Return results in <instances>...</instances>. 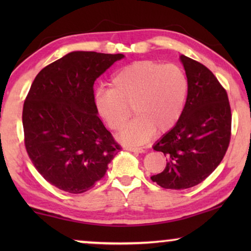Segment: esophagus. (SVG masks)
Segmentation results:
<instances>
[{
	"instance_id": "34e87169",
	"label": "esophagus",
	"mask_w": 251,
	"mask_h": 251,
	"mask_svg": "<svg viewBox=\"0 0 251 251\" xmlns=\"http://www.w3.org/2000/svg\"><path fill=\"white\" fill-rule=\"evenodd\" d=\"M126 151H130V152H135V153H144L145 151L143 149H137V147H126Z\"/></svg>"
}]
</instances>
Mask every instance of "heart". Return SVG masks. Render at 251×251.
Wrapping results in <instances>:
<instances>
[{"label":"heart","instance_id":"obj_1","mask_svg":"<svg viewBox=\"0 0 251 251\" xmlns=\"http://www.w3.org/2000/svg\"><path fill=\"white\" fill-rule=\"evenodd\" d=\"M188 92L184 71L176 65L142 60L122 67L111 78V88L95 95L97 112L109 128L120 131L131 115L130 123L119 138L126 145L146 143L154 132L173 129L183 113Z\"/></svg>","mask_w":251,"mask_h":251}]
</instances>
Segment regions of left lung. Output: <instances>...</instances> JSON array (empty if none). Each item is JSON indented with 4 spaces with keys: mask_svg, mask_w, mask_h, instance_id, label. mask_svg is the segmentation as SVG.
I'll return each mask as SVG.
<instances>
[{
    "mask_svg": "<svg viewBox=\"0 0 251 251\" xmlns=\"http://www.w3.org/2000/svg\"><path fill=\"white\" fill-rule=\"evenodd\" d=\"M188 81L183 113L155 145L167 159L162 173L151 177L169 190H185L203 181L222 162L231 140L232 113L227 92L212 72L184 54Z\"/></svg>",
    "mask_w": 251,
    "mask_h": 251,
    "instance_id": "left-lung-1",
    "label": "left lung"
}]
</instances>
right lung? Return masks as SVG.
<instances>
[{
    "label": "right lung",
    "mask_w": 251,
    "mask_h": 251,
    "mask_svg": "<svg viewBox=\"0 0 251 251\" xmlns=\"http://www.w3.org/2000/svg\"><path fill=\"white\" fill-rule=\"evenodd\" d=\"M125 57L74 51L41 70L23 108L25 147L53 186L84 193L105 176L122 149L97 115L95 81Z\"/></svg>",
    "instance_id": "obj_1"
}]
</instances>
